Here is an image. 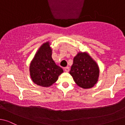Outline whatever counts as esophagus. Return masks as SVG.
I'll return each mask as SVG.
<instances>
[{"label": "esophagus", "mask_w": 125, "mask_h": 125, "mask_svg": "<svg viewBox=\"0 0 125 125\" xmlns=\"http://www.w3.org/2000/svg\"><path fill=\"white\" fill-rule=\"evenodd\" d=\"M64 70H65V72H69V67H66L64 68Z\"/></svg>", "instance_id": "1"}]
</instances>
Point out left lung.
I'll return each instance as SVG.
<instances>
[{
	"label": "left lung",
	"mask_w": 125,
	"mask_h": 125,
	"mask_svg": "<svg viewBox=\"0 0 125 125\" xmlns=\"http://www.w3.org/2000/svg\"><path fill=\"white\" fill-rule=\"evenodd\" d=\"M99 67L88 53L79 52L73 58L70 73L77 85L84 89L91 88L97 83Z\"/></svg>",
	"instance_id": "1"
}]
</instances>
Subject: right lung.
<instances>
[{"label": "right lung", "mask_w": 125, "mask_h": 125, "mask_svg": "<svg viewBox=\"0 0 125 125\" xmlns=\"http://www.w3.org/2000/svg\"><path fill=\"white\" fill-rule=\"evenodd\" d=\"M49 42L44 43L36 52L29 65V73L34 83L49 87L58 79L64 71L52 57V49Z\"/></svg>", "instance_id": "right-lung-1"}]
</instances>
